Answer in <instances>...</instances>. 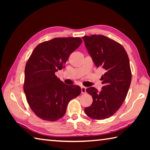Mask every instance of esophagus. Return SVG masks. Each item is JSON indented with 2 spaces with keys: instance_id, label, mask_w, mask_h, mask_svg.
<instances>
[{
  "instance_id": "1",
  "label": "esophagus",
  "mask_w": 150,
  "mask_h": 150,
  "mask_svg": "<svg viewBox=\"0 0 150 150\" xmlns=\"http://www.w3.org/2000/svg\"><path fill=\"white\" fill-rule=\"evenodd\" d=\"M81 93H82L83 94L86 93V87H81Z\"/></svg>"
}]
</instances>
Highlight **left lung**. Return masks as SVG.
<instances>
[{
    "mask_svg": "<svg viewBox=\"0 0 150 150\" xmlns=\"http://www.w3.org/2000/svg\"><path fill=\"white\" fill-rule=\"evenodd\" d=\"M83 39L94 63L105 71L100 92L95 87L86 89L93 100L85 112L91 118L104 120L112 116L126 97L132 80L129 58L122 45L105 35H85Z\"/></svg>",
    "mask_w": 150,
    "mask_h": 150,
    "instance_id": "obj_1",
    "label": "left lung"
}]
</instances>
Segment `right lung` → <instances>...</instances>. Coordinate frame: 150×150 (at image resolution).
<instances>
[{"label": "right lung", "instance_id": "1", "mask_svg": "<svg viewBox=\"0 0 150 150\" xmlns=\"http://www.w3.org/2000/svg\"><path fill=\"white\" fill-rule=\"evenodd\" d=\"M81 43L80 38H55L38 45L28 60L24 91L30 108L42 120L62 118L69 101L80 95V87L65 84L55 73Z\"/></svg>", "mask_w": 150, "mask_h": 150}]
</instances>
